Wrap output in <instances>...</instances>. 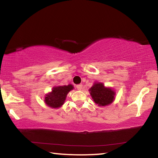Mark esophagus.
Returning a JSON list of instances; mask_svg holds the SVG:
<instances>
[{
	"label": "esophagus",
	"instance_id": "1",
	"mask_svg": "<svg viewBox=\"0 0 158 158\" xmlns=\"http://www.w3.org/2000/svg\"><path fill=\"white\" fill-rule=\"evenodd\" d=\"M82 87H83L82 84H79V85H77V86H76V88H77V90H81Z\"/></svg>",
	"mask_w": 158,
	"mask_h": 158
}]
</instances>
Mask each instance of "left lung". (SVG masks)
Listing matches in <instances>:
<instances>
[{
	"label": "left lung",
	"instance_id": "8db88e82",
	"mask_svg": "<svg viewBox=\"0 0 158 158\" xmlns=\"http://www.w3.org/2000/svg\"><path fill=\"white\" fill-rule=\"evenodd\" d=\"M90 96L99 106L111 105L115 100L116 92L110 87H106L102 83L96 81L89 89Z\"/></svg>",
	"mask_w": 158,
	"mask_h": 158
}]
</instances>
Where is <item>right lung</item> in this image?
<instances>
[{
	"instance_id": "obj_1",
	"label": "right lung",
	"mask_w": 158,
	"mask_h": 158,
	"mask_svg": "<svg viewBox=\"0 0 158 158\" xmlns=\"http://www.w3.org/2000/svg\"><path fill=\"white\" fill-rule=\"evenodd\" d=\"M73 89H74V86L72 84L54 86L52 91L45 95L44 100L45 105L51 108H60L65 102L67 95Z\"/></svg>"
}]
</instances>
